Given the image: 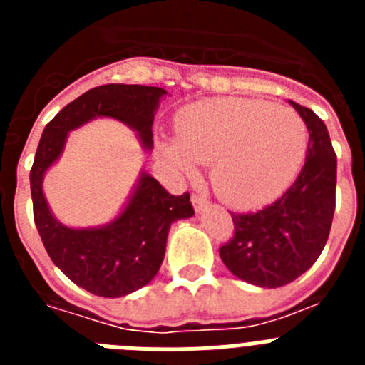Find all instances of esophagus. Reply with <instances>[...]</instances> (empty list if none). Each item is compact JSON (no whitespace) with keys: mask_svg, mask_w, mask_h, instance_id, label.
<instances>
[{"mask_svg":"<svg viewBox=\"0 0 365 365\" xmlns=\"http://www.w3.org/2000/svg\"><path fill=\"white\" fill-rule=\"evenodd\" d=\"M192 202H193V208H195V212H202L206 206H208V199H206L205 195H201V193H193Z\"/></svg>","mask_w":365,"mask_h":365,"instance_id":"obj_1","label":"esophagus"}]
</instances>
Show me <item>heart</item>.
Returning <instances> with one entry per match:
<instances>
[{
	"instance_id": "heart-1",
	"label": "heart",
	"mask_w": 365,
	"mask_h": 365,
	"mask_svg": "<svg viewBox=\"0 0 365 365\" xmlns=\"http://www.w3.org/2000/svg\"><path fill=\"white\" fill-rule=\"evenodd\" d=\"M179 138L166 144L185 173L212 164L215 193L235 208H257L291 185L307 153V125L287 106L252 98H208L177 117Z\"/></svg>"
}]
</instances>
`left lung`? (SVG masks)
Returning <instances> with one entry per match:
<instances>
[{
	"mask_svg": "<svg viewBox=\"0 0 365 365\" xmlns=\"http://www.w3.org/2000/svg\"><path fill=\"white\" fill-rule=\"evenodd\" d=\"M309 130L305 164L282 197L254 214H234V235L219 256L234 276L276 289L294 282L327 243L336 205V153L314 111L291 100Z\"/></svg>",
	"mask_w": 365,
	"mask_h": 365,
	"instance_id": "8db88e82",
	"label": "left lung"
}]
</instances>
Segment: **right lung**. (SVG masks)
<instances>
[{"mask_svg":"<svg viewBox=\"0 0 365 365\" xmlns=\"http://www.w3.org/2000/svg\"><path fill=\"white\" fill-rule=\"evenodd\" d=\"M164 89L108 83L93 87L45 125L31 168L34 222L54 265L87 292L120 298L157 276L166 252L168 232L177 219L193 215L190 193L172 195L159 180L143 173L130 202L113 222L100 228H69L53 217L41 180L60 157L67 133L96 117H111L133 128L146 150L153 148L155 109Z\"/></svg>","mask_w":365,"mask_h":365,"instance_id":"1","label":"right lung"}]
</instances>
